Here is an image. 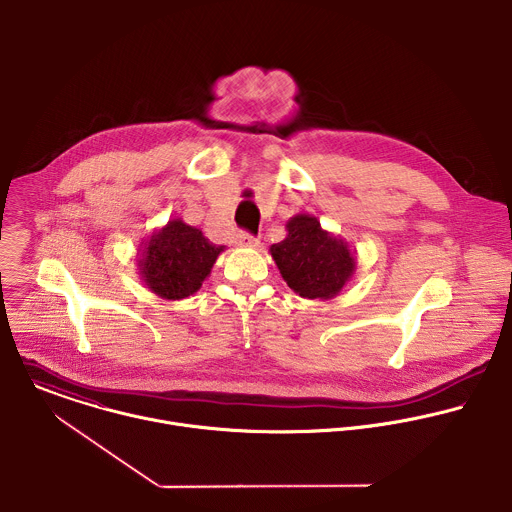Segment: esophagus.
<instances>
[{
	"instance_id": "obj_1",
	"label": "esophagus",
	"mask_w": 512,
	"mask_h": 512,
	"mask_svg": "<svg viewBox=\"0 0 512 512\" xmlns=\"http://www.w3.org/2000/svg\"><path fill=\"white\" fill-rule=\"evenodd\" d=\"M237 245H241V247H257V245H259V239H255V237L249 235V233H239V235H237Z\"/></svg>"
}]
</instances>
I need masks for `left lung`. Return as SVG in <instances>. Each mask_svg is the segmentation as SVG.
Returning <instances> with one entry per match:
<instances>
[{"instance_id":"obj_1","label":"left lung","mask_w":512,"mask_h":512,"mask_svg":"<svg viewBox=\"0 0 512 512\" xmlns=\"http://www.w3.org/2000/svg\"><path fill=\"white\" fill-rule=\"evenodd\" d=\"M287 237L269 247L285 283L305 299H333L351 281L357 253L351 245L321 227L309 213L291 217Z\"/></svg>"}]
</instances>
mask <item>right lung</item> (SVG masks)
<instances>
[{
	"instance_id": "add662e5",
	"label": "right lung",
	"mask_w": 512,
	"mask_h": 512,
	"mask_svg": "<svg viewBox=\"0 0 512 512\" xmlns=\"http://www.w3.org/2000/svg\"><path fill=\"white\" fill-rule=\"evenodd\" d=\"M223 245H213L197 227L171 219L141 243L137 273L145 287L165 301L197 293L209 277Z\"/></svg>"
}]
</instances>
